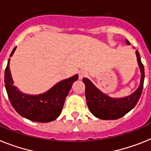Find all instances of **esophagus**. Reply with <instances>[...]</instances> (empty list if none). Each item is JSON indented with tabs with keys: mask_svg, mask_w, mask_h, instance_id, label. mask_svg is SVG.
I'll list each match as a JSON object with an SVG mask.
<instances>
[{
	"mask_svg": "<svg viewBox=\"0 0 151 151\" xmlns=\"http://www.w3.org/2000/svg\"><path fill=\"white\" fill-rule=\"evenodd\" d=\"M78 75H79V79L82 80L83 77H85L86 76V73L85 71H80Z\"/></svg>",
	"mask_w": 151,
	"mask_h": 151,
	"instance_id": "1",
	"label": "esophagus"
}]
</instances>
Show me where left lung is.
<instances>
[{
    "label": "left lung",
    "instance_id": "left-lung-1",
    "mask_svg": "<svg viewBox=\"0 0 151 151\" xmlns=\"http://www.w3.org/2000/svg\"><path fill=\"white\" fill-rule=\"evenodd\" d=\"M126 44L130 45L126 39ZM137 64L141 73L138 88L131 95L123 98H112L103 93L87 78H83L85 84V96L86 104L90 112L98 119L103 120H114L124 116L135 106L142 93L145 81V68L141 61L138 51H136Z\"/></svg>",
    "mask_w": 151,
    "mask_h": 151
}]
</instances>
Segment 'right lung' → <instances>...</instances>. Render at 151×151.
Masks as SVG:
<instances>
[{
	"mask_svg": "<svg viewBox=\"0 0 151 151\" xmlns=\"http://www.w3.org/2000/svg\"><path fill=\"white\" fill-rule=\"evenodd\" d=\"M17 47L14 48L10 57ZM10 58L4 73L5 88L10 102L19 115L37 122H50L60 115L65 101L73 83L78 80V75L63 80L48 91L39 95H30L21 92L14 85L10 70Z\"/></svg>",
	"mask_w": 151,
	"mask_h": 151,
	"instance_id": "add662e5",
	"label": "right lung"
}]
</instances>
